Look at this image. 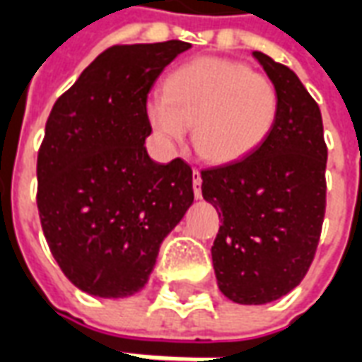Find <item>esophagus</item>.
<instances>
[{
  "label": "esophagus",
  "mask_w": 362,
  "mask_h": 362,
  "mask_svg": "<svg viewBox=\"0 0 362 362\" xmlns=\"http://www.w3.org/2000/svg\"><path fill=\"white\" fill-rule=\"evenodd\" d=\"M192 182H194V196H196V199H202V173L197 170V168H194V173H192Z\"/></svg>",
  "instance_id": "esophagus-1"
}]
</instances>
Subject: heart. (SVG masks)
Listing matches in <instances>:
<instances>
[{
	"mask_svg": "<svg viewBox=\"0 0 362 362\" xmlns=\"http://www.w3.org/2000/svg\"><path fill=\"white\" fill-rule=\"evenodd\" d=\"M279 106V93L266 75L235 59L197 58L166 77L163 96L147 104V118L168 145H180L194 126L199 157L235 165L266 143Z\"/></svg>",
	"mask_w": 362,
	"mask_h": 362,
	"instance_id": "1",
	"label": "heart"
}]
</instances>
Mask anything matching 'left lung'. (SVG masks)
I'll return each mask as SVG.
<instances>
[{
  "mask_svg": "<svg viewBox=\"0 0 362 362\" xmlns=\"http://www.w3.org/2000/svg\"><path fill=\"white\" fill-rule=\"evenodd\" d=\"M279 93L266 143L240 163L202 170V196L221 225L211 258L221 293L238 304H267L303 281L326 213L322 114L295 71L252 52Z\"/></svg>",
  "mask_w": 362,
  "mask_h": 362,
  "instance_id": "8db88e82",
  "label": "left lung"
}]
</instances>
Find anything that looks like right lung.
Returning a JSON list of instances; mask_svg holds the SVG:
<instances>
[{
  "label": "right lung",
  "instance_id": "obj_1",
  "mask_svg": "<svg viewBox=\"0 0 362 362\" xmlns=\"http://www.w3.org/2000/svg\"><path fill=\"white\" fill-rule=\"evenodd\" d=\"M192 48L182 40L112 46L59 96L38 151L46 243L75 287L124 298L145 287L160 244L194 204L192 168L155 163L147 95Z\"/></svg>",
  "mask_w": 362,
  "mask_h": 362
}]
</instances>
